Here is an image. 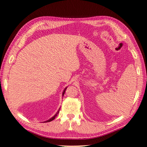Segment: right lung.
<instances>
[{
	"instance_id": "1",
	"label": "right lung",
	"mask_w": 147,
	"mask_h": 147,
	"mask_svg": "<svg viewBox=\"0 0 147 147\" xmlns=\"http://www.w3.org/2000/svg\"><path fill=\"white\" fill-rule=\"evenodd\" d=\"M66 88L64 89V90L63 91V96H64V93H65V90H66ZM59 112V110H58V112H57V114H55V115H54V116L53 117H52L51 118V119H50L49 120H48V121H45V122H50V121H53L54 119H55V118L57 117V114H58V113Z\"/></svg>"
}]
</instances>
